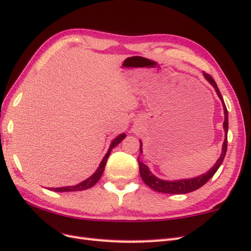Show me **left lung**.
I'll list each match as a JSON object with an SVG mask.
<instances>
[{"label":"left lung","mask_w":251,"mask_h":251,"mask_svg":"<svg viewBox=\"0 0 251 251\" xmlns=\"http://www.w3.org/2000/svg\"><path fill=\"white\" fill-rule=\"evenodd\" d=\"M203 75L212 86L214 87L215 91L218 95V98L221 99L223 102V107H224V113H225V121H224V129H225V141L223 144V150H222V155L218 158L216 163L213 165V168L210 169L205 174H202L198 177L195 178H191V179H181V180H175V181H168V180H162V179H159L155 175L151 173L150 169L147 168V165H145L142 161H140V159L138 158V163H139V171H140V175L142 180L145 182L146 185H149L151 189L157 192H161L165 193V194H187V193L195 191L199 188H201L204 183H207L210 179L213 177V175L216 173V171L220 168L221 164L224 161V158L226 156V151H227V144H228V140H227V132H228V111L226 105H225L223 96L220 92V89L217 88V85L215 80L212 78V76L208 73H204ZM140 151L142 153V142L140 141Z\"/></svg>","instance_id":"8db88e82"}]
</instances>
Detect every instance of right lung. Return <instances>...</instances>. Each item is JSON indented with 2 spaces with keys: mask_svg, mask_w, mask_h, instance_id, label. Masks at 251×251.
Segmentation results:
<instances>
[{
  "mask_svg": "<svg viewBox=\"0 0 251 251\" xmlns=\"http://www.w3.org/2000/svg\"><path fill=\"white\" fill-rule=\"evenodd\" d=\"M125 137H126V134L125 133H122V134H120L119 137H117L112 141L111 144H110V147H109V150L107 151V153H106L105 157L102 158V160H101V162H100V164L99 166V169L95 171V173H94L92 176H90L88 179H86V180H83L82 182L76 184V185H71V187H62V188H50V190L55 191V192H76V191H83V190H87V189L92 188L93 185L100 180L101 175H102V173H104L107 159L109 158V155H110L112 149H113V147L117 146L122 140L125 139Z\"/></svg>",
  "mask_w": 251,
  "mask_h": 251,
  "instance_id": "obj_1",
  "label": "right lung"
}]
</instances>
